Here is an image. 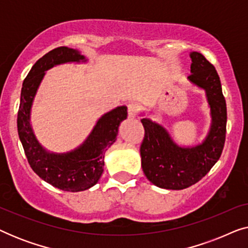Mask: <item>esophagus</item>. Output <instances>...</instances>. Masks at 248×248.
<instances>
[{"label":"esophagus","mask_w":248,"mask_h":248,"mask_svg":"<svg viewBox=\"0 0 248 248\" xmlns=\"http://www.w3.org/2000/svg\"><path fill=\"white\" fill-rule=\"evenodd\" d=\"M139 113V107L135 104H128L127 105V115L128 117H135Z\"/></svg>","instance_id":"obj_1"}]
</instances>
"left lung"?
I'll return each instance as SVG.
<instances>
[{"mask_svg":"<svg viewBox=\"0 0 248 248\" xmlns=\"http://www.w3.org/2000/svg\"><path fill=\"white\" fill-rule=\"evenodd\" d=\"M188 80L205 90L212 124L202 144L181 148L161 125L142 118L144 138L140 154L142 169L152 184L166 189L189 187L208 174L222 154L226 140L227 106L215 66L201 53H191Z\"/></svg>","mask_w":248,"mask_h":248,"instance_id":"obj_1","label":"left lung"}]
</instances>
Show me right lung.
<instances>
[{
  "label": "right lung",
  "mask_w": 248,
  "mask_h": 248,
  "mask_svg": "<svg viewBox=\"0 0 248 248\" xmlns=\"http://www.w3.org/2000/svg\"><path fill=\"white\" fill-rule=\"evenodd\" d=\"M86 61L79 50L62 46L50 50L33 64L22 83L18 110V134L32 170L50 185L66 192L90 188L104 171V157L114 143L121 122L127 117V108L121 106L105 114L97 122L86 142L67 154H49L33 134L30 125V108L45 71L66 62Z\"/></svg>",
  "instance_id": "obj_1"
}]
</instances>
